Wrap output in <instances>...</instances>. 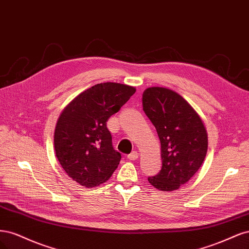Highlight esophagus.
Here are the masks:
<instances>
[{"instance_id": "1", "label": "esophagus", "mask_w": 249, "mask_h": 249, "mask_svg": "<svg viewBox=\"0 0 249 249\" xmlns=\"http://www.w3.org/2000/svg\"><path fill=\"white\" fill-rule=\"evenodd\" d=\"M127 158L129 159V160H135V159H138L139 158V153L136 151H132L131 153L127 156Z\"/></svg>"}]
</instances>
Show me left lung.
I'll list each match as a JSON object with an SVG mask.
<instances>
[{
	"label": "left lung",
	"mask_w": 249,
	"mask_h": 249,
	"mask_svg": "<svg viewBox=\"0 0 249 249\" xmlns=\"http://www.w3.org/2000/svg\"><path fill=\"white\" fill-rule=\"evenodd\" d=\"M142 108L161 145L162 167L148 181L158 190H177L194 177L205 160L208 133L203 120L180 94L163 87L143 91Z\"/></svg>",
	"instance_id": "left-lung-1"
}]
</instances>
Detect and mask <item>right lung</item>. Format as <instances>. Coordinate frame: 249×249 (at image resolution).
<instances>
[{
  "label": "right lung",
  "instance_id": "1",
  "mask_svg": "<svg viewBox=\"0 0 249 249\" xmlns=\"http://www.w3.org/2000/svg\"><path fill=\"white\" fill-rule=\"evenodd\" d=\"M136 89L119 83H101L70 101L55 125L54 152L68 177L86 188L107 182L121 154L114 150L107 127Z\"/></svg>",
  "mask_w": 249,
  "mask_h": 249
}]
</instances>
